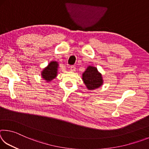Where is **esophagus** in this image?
I'll return each mask as SVG.
<instances>
[{"mask_svg":"<svg viewBox=\"0 0 149 149\" xmlns=\"http://www.w3.org/2000/svg\"><path fill=\"white\" fill-rule=\"evenodd\" d=\"M70 70H71L72 72H75V67L74 65H72V66H70Z\"/></svg>","mask_w":149,"mask_h":149,"instance_id":"obj_1","label":"esophagus"}]
</instances>
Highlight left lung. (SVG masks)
<instances>
[{
  "mask_svg": "<svg viewBox=\"0 0 149 149\" xmlns=\"http://www.w3.org/2000/svg\"><path fill=\"white\" fill-rule=\"evenodd\" d=\"M82 79L88 90L93 91L99 89L103 84L102 75L97 68L93 65H88L82 74Z\"/></svg>",
  "mask_w": 149,
  "mask_h": 149,
  "instance_id": "obj_1",
  "label": "left lung"
}]
</instances>
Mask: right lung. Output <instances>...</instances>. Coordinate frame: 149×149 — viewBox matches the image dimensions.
I'll use <instances>...</instances> for the list:
<instances>
[{
  "instance_id": "add662e5",
  "label": "right lung",
  "mask_w": 149,
  "mask_h": 149,
  "mask_svg": "<svg viewBox=\"0 0 149 149\" xmlns=\"http://www.w3.org/2000/svg\"><path fill=\"white\" fill-rule=\"evenodd\" d=\"M59 64L56 61H50L49 64L41 71V77L46 81V82H50L56 77L58 75V69Z\"/></svg>"
}]
</instances>
